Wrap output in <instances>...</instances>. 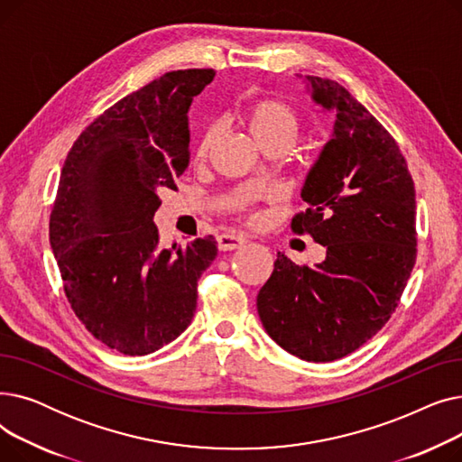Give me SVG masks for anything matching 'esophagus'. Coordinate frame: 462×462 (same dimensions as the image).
<instances>
[{"instance_id":"1","label":"esophagus","mask_w":462,"mask_h":462,"mask_svg":"<svg viewBox=\"0 0 462 462\" xmlns=\"http://www.w3.org/2000/svg\"><path fill=\"white\" fill-rule=\"evenodd\" d=\"M249 244V239L239 236V234H223L217 237V247L221 251H234V249H241Z\"/></svg>"}]
</instances>
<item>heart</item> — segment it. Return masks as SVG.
I'll use <instances>...</instances> for the list:
<instances>
[{"mask_svg":"<svg viewBox=\"0 0 462 462\" xmlns=\"http://www.w3.org/2000/svg\"><path fill=\"white\" fill-rule=\"evenodd\" d=\"M245 124L254 136V140L265 148V145L273 143H286L290 145L294 142L301 119L300 114L279 99H254L249 101L244 110ZM218 136V129L215 124H206L199 134L197 148H194V155L197 159L204 161L211 148L215 145V140Z\"/></svg>","mask_w":462,"mask_h":462,"instance_id":"b5f03b06","label":"heart"}]
</instances>
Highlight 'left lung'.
I'll use <instances>...</instances> for the list:
<instances>
[{"label":"left lung","instance_id":"obj_1","mask_svg":"<svg viewBox=\"0 0 462 462\" xmlns=\"http://www.w3.org/2000/svg\"><path fill=\"white\" fill-rule=\"evenodd\" d=\"M307 86L335 125L301 189L309 208L290 226L326 260L309 268L277 253L256 307L281 348L324 363L365 345L399 305L418 253L416 189L393 136L348 89L320 77Z\"/></svg>","mask_w":462,"mask_h":462}]
</instances>
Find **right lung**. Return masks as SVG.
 <instances>
[{
    "label": "right lung",
    "instance_id": "obj_1",
    "mask_svg": "<svg viewBox=\"0 0 462 462\" xmlns=\"http://www.w3.org/2000/svg\"><path fill=\"white\" fill-rule=\"evenodd\" d=\"M213 69L172 70L93 119L65 159L51 245L65 296L108 348L145 356L172 343L197 310L213 236L164 249L153 215L189 166V106Z\"/></svg>",
    "mask_w": 462,
    "mask_h": 462
}]
</instances>
